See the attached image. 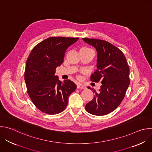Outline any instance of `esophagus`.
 <instances>
[{
	"label": "esophagus",
	"instance_id": "1",
	"mask_svg": "<svg viewBox=\"0 0 152 152\" xmlns=\"http://www.w3.org/2000/svg\"><path fill=\"white\" fill-rule=\"evenodd\" d=\"M77 88L78 89H85L86 86L84 85H82L81 83L77 84Z\"/></svg>",
	"mask_w": 152,
	"mask_h": 152
}]
</instances>
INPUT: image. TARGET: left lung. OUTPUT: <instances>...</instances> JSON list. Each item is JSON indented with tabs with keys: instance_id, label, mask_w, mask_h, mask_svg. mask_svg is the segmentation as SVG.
Segmentation results:
<instances>
[{
	"instance_id": "obj_1",
	"label": "left lung",
	"mask_w": 152,
	"mask_h": 152,
	"mask_svg": "<svg viewBox=\"0 0 152 152\" xmlns=\"http://www.w3.org/2000/svg\"><path fill=\"white\" fill-rule=\"evenodd\" d=\"M82 39L97 52V70L91 75V80L102 83L99 92L94 90L95 96L86 104L85 110L94 115H104L114 111L123 100L130 83L129 67L122 51L109 42Z\"/></svg>"
}]
</instances>
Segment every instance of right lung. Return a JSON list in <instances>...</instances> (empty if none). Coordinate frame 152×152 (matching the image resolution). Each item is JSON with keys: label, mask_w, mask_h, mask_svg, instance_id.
<instances>
[{"label": "right lung", "mask_w": 152, "mask_h": 152, "mask_svg": "<svg viewBox=\"0 0 152 152\" xmlns=\"http://www.w3.org/2000/svg\"><path fill=\"white\" fill-rule=\"evenodd\" d=\"M79 38L50 37L36 45L26 61L25 80L29 96L35 106L45 114H59L66 109L76 84L68 79L62 83L55 75L64 62L67 48Z\"/></svg>", "instance_id": "right-lung-1"}]
</instances>
